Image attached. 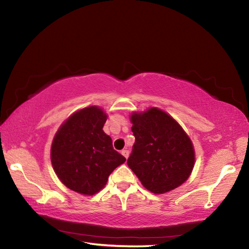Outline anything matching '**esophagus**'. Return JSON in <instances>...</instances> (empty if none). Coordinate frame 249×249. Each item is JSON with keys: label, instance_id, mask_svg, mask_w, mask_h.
Masks as SVG:
<instances>
[{"label": "esophagus", "instance_id": "obj_1", "mask_svg": "<svg viewBox=\"0 0 249 249\" xmlns=\"http://www.w3.org/2000/svg\"><path fill=\"white\" fill-rule=\"evenodd\" d=\"M121 154H122V155H123V156H124V157H125L126 159H127V157H128V155H129V151H128L127 149H123V150H122V151H121Z\"/></svg>", "mask_w": 249, "mask_h": 249}]
</instances>
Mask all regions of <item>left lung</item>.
Wrapping results in <instances>:
<instances>
[{"label":"left lung","instance_id":"obj_1","mask_svg":"<svg viewBox=\"0 0 249 249\" xmlns=\"http://www.w3.org/2000/svg\"><path fill=\"white\" fill-rule=\"evenodd\" d=\"M135 136L127 165L156 195L178 188L195 165L192 142L182 127L161 109L151 107L130 117Z\"/></svg>","mask_w":249,"mask_h":249}]
</instances>
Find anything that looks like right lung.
I'll return each instance as SVG.
<instances>
[{"instance_id": "1", "label": "right lung", "mask_w": 249, "mask_h": 249, "mask_svg": "<svg viewBox=\"0 0 249 249\" xmlns=\"http://www.w3.org/2000/svg\"><path fill=\"white\" fill-rule=\"evenodd\" d=\"M107 114L96 107L75 112L58 129L52 145L53 170L67 188L93 196L112 171L126 161L103 132Z\"/></svg>"}]
</instances>
